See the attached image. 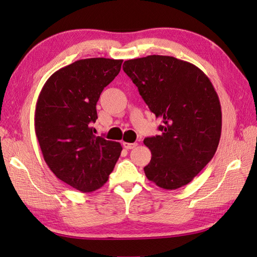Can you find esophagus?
<instances>
[{"label": "esophagus", "instance_id": "obj_1", "mask_svg": "<svg viewBox=\"0 0 257 257\" xmlns=\"http://www.w3.org/2000/svg\"><path fill=\"white\" fill-rule=\"evenodd\" d=\"M137 145H138L137 143H132V144H131V143H123V147H124V148H126L127 150L134 149L135 147H137Z\"/></svg>", "mask_w": 257, "mask_h": 257}]
</instances>
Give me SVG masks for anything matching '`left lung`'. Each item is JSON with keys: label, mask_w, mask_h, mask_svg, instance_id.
<instances>
[{"label": "left lung", "mask_w": 257, "mask_h": 257, "mask_svg": "<svg viewBox=\"0 0 257 257\" xmlns=\"http://www.w3.org/2000/svg\"><path fill=\"white\" fill-rule=\"evenodd\" d=\"M123 71L162 120L160 134L144 141L152 153L145 174L160 188H181L211 161L220 142L222 112L213 85L195 65L174 57L127 60Z\"/></svg>", "instance_id": "8db88e82"}]
</instances>
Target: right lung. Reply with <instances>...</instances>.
<instances>
[{
	"label": "right lung",
	"mask_w": 257,
	"mask_h": 257,
	"mask_svg": "<svg viewBox=\"0 0 257 257\" xmlns=\"http://www.w3.org/2000/svg\"><path fill=\"white\" fill-rule=\"evenodd\" d=\"M123 60L76 61L45 83L35 110V131L45 162L60 180L81 192L99 189L122 147L93 134L100 93L119 74Z\"/></svg>",
	"instance_id": "obj_1"
}]
</instances>
